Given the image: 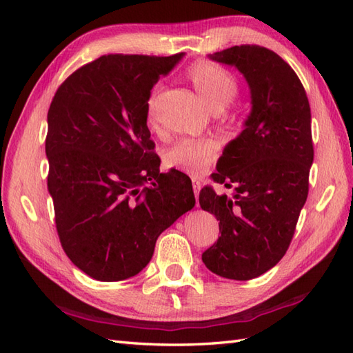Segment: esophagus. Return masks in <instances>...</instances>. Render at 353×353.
Instances as JSON below:
<instances>
[{"label": "esophagus", "instance_id": "34e87169", "mask_svg": "<svg viewBox=\"0 0 353 353\" xmlns=\"http://www.w3.org/2000/svg\"><path fill=\"white\" fill-rule=\"evenodd\" d=\"M192 188H194V194H196V197H197L199 192H200V188H201V183H200L197 177L192 179Z\"/></svg>", "mask_w": 353, "mask_h": 353}]
</instances>
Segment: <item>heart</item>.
Here are the masks:
<instances>
[{"instance_id": "obj_1", "label": "heart", "mask_w": 353, "mask_h": 353, "mask_svg": "<svg viewBox=\"0 0 353 353\" xmlns=\"http://www.w3.org/2000/svg\"><path fill=\"white\" fill-rule=\"evenodd\" d=\"M186 76L206 106L215 112L226 108L238 94L236 77L214 62L199 61L192 63L186 71ZM156 101L157 92H153L147 101V121L153 129H157ZM216 150L219 148L212 139L186 138L172 145L165 153L163 161L170 168H177L188 174L199 176L215 159Z\"/></svg>"}]
</instances>
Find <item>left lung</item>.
Here are the masks:
<instances>
[{"mask_svg": "<svg viewBox=\"0 0 353 353\" xmlns=\"http://www.w3.org/2000/svg\"><path fill=\"white\" fill-rule=\"evenodd\" d=\"M209 57L245 77L252 112L211 176L234 188L232 197L212 186L200 191V206L216 216L221 234L201 259L215 274L249 281L282 259L308 197L311 109L302 81L274 51L235 45Z\"/></svg>", "mask_w": 353, "mask_h": 353, "instance_id": "1", "label": "left lung"}]
</instances>
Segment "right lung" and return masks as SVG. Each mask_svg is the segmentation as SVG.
<instances>
[{"instance_id":"obj_1","label":"right lung","mask_w":353,"mask_h":353,"mask_svg":"<svg viewBox=\"0 0 353 353\" xmlns=\"http://www.w3.org/2000/svg\"><path fill=\"white\" fill-rule=\"evenodd\" d=\"M182 57L101 56L52 97L45 153L57 235L72 264L97 281L138 274L157 236L196 205L188 176L159 171L147 127L153 86Z\"/></svg>"}]
</instances>
